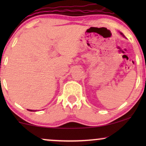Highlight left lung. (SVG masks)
<instances>
[{"label":"left lung","instance_id":"1","mask_svg":"<svg viewBox=\"0 0 146 146\" xmlns=\"http://www.w3.org/2000/svg\"><path fill=\"white\" fill-rule=\"evenodd\" d=\"M121 35H122V33H121Z\"/></svg>","mask_w":146,"mask_h":146}]
</instances>
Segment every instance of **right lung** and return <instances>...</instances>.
I'll use <instances>...</instances> for the list:
<instances>
[{
  "instance_id": "obj_1",
  "label": "right lung",
  "mask_w": 146,
  "mask_h": 146,
  "mask_svg": "<svg viewBox=\"0 0 146 146\" xmlns=\"http://www.w3.org/2000/svg\"><path fill=\"white\" fill-rule=\"evenodd\" d=\"M28 110L31 111H34V110Z\"/></svg>"
}]
</instances>
